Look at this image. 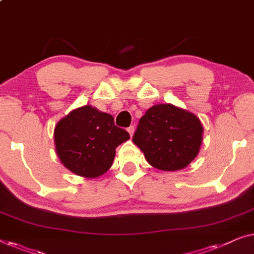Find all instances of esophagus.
Returning <instances> with one entry per match:
<instances>
[{"label":"esophagus","mask_w":254,"mask_h":254,"mask_svg":"<svg viewBox=\"0 0 254 254\" xmlns=\"http://www.w3.org/2000/svg\"><path fill=\"white\" fill-rule=\"evenodd\" d=\"M127 132L130 133V135H133V132H134V127H127Z\"/></svg>","instance_id":"1"}]
</instances>
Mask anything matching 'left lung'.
Wrapping results in <instances>:
<instances>
[{
  "instance_id": "8db88e82",
  "label": "left lung",
  "mask_w": 254,
  "mask_h": 254,
  "mask_svg": "<svg viewBox=\"0 0 254 254\" xmlns=\"http://www.w3.org/2000/svg\"><path fill=\"white\" fill-rule=\"evenodd\" d=\"M202 132L193 113L161 103L151 107L139 120L132 141L152 167L175 171L188 167L198 155Z\"/></svg>"
}]
</instances>
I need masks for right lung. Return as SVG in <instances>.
Listing matches in <instances>:
<instances>
[{"label": "right lung", "mask_w": 254, "mask_h": 254, "mask_svg": "<svg viewBox=\"0 0 254 254\" xmlns=\"http://www.w3.org/2000/svg\"><path fill=\"white\" fill-rule=\"evenodd\" d=\"M130 134L114 124L110 114L90 105L79 107L56 124L54 142L61 163L85 178L101 176L112 167L116 147Z\"/></svg>", "instance_id": "1"}]
</instances>
